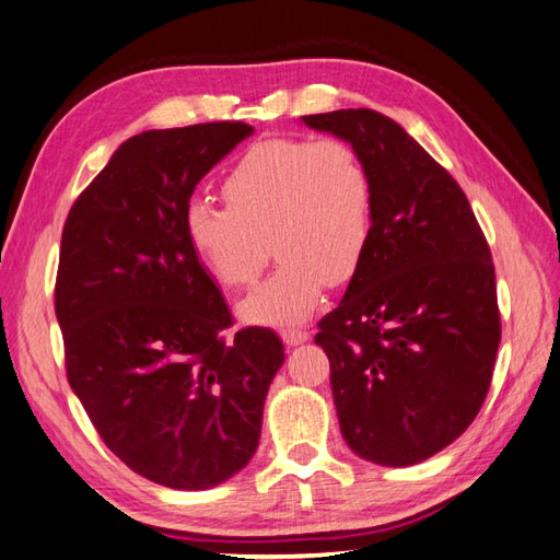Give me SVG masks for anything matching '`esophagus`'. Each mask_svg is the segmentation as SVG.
Returning <instances> with one entry per match:
<instances>
[{"instance_id": "obj_1", "label": "esophagus", "mask_w": 560, "mask_h": 560, "mask_svg": "<svg viewBox=\"0 0 560 560\" xmlns=\"http://www.w3.org/2000/svg\"><path fill=\"white\" fill-rule=\"evenodd\" d=\"M281 339L287 347H299V343L311 339V335H307L305 329H295V327H289V329H281Z\"/></svg>"}]
</instances>
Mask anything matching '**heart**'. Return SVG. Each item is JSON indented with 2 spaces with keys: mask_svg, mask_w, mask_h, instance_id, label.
<instances>
[{
  "mask_svg": "<svg viewBox=\"0 0 560 560\" xmlns=\"http://www.w3.org/2000/svg\"><path fill=\"white\" fill-rule=\"evenodd\" d=\"M223 197L229 207L189 201L185 235L201 265L231 289L259 277L271 247L279 255L271 277L241 303L247 323H299L327 281L343 283L359 271L371 245V173L341 139L255 141L225 175Z\"/></svg>",
  "mask_w": 560,
  "mask_h": 560,
  "instance_id": "obj_1",
  "label": "heart"
}]
</instances>
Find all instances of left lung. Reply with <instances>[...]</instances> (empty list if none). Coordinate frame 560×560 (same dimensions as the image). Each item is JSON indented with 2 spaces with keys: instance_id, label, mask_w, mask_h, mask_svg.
I'll use <instances>...</instances> for the list:
<instances>
[{
  "instance_id": "obj_1",
  "label": "left lung",
  "mask_w": 560,
  "mask_h": 560,
  "mask_svg": "<svg viewBox=\"0 0 560 560\" xmlns=\"http://www.w3.org/2000/svg\"><path fill=\"white\" fill-rule=\"evenodd\" d=\"M359 153L373 235L315 343L355 455L409 467L457 440L489 395L501 313L489 243L467 195L419 141L375 110L305 115Z\"/></svg>"
}]
</instances>
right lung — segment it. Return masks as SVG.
<instances>
[{
  "instance_id": "1",
  "label": "right lung",
  "mask_w": 560,
  "mask_h": 560,
  "mask_svg": "<svg viewBox=\"0 0 560 560\" xmlns=\"http://www.w3.org/2000/svg\"><path fill=\"white\" fill-rule=\"evenodd\" d=\"M255 129L207 122L149 129L113 153L71 207L55 313L67 380L103 443L141 477L205 491L241 471L283 343L235 331L185 235L197 183Z\"/></svg>"
}]
</instances>
